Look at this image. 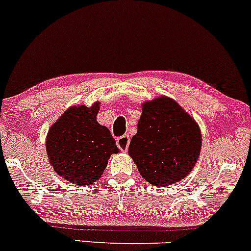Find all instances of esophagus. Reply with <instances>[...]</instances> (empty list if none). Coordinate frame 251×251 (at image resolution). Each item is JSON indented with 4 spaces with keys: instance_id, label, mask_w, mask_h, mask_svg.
I'll return each instance as SVG.
<instances>
[{
    "instance_id": "esophagus-1",
    "label": "esophagus",
    "mask_w": 251,
    "mask_h": 251,
    "mask_svg": "<svg viewBox=\"0 0 251 251\" xmlns=\"http://www.w3.org/2000/svg\"><path fill=\"white\" fill-rule=\"evenodd\" d=\"M129 142H131V140H129V135L125 134V135H123V137L118 138V139H117V146L120 150H122V151L126 152L128 150Z\"/></svg>"
}]
</instances>
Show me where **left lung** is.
Listing matches in <instances>:
<instances>
[{
    "mask_svg": "<svg viewBox=\"0 0 251 251\" xmlns=\"http://www.w3.org/2000/svg\"><path fill=\"white\" fill-rule=\"evenodd\" d=\"M201 149L200 126L174 99L162 96L143 103L128 154L144 179L154 186L177 183L195 168Z\"/></svg>",
    "mask_w": 251,
    "mask_h": 251,
    "instance_id": "8db88e82",
    "label": "left lung"
}]
</instances>
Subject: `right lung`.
I'll return each mask as SVG.
<instances>
[{
    "mask_svg": "<svg viewBox=\"0 0 251 251\" xmlns=\"http://www.w3.org/2000/svg\"><path fill=\"white\" fill-rule=\"evenodd\" d=\"M99 108V101L91 107L72 106L50 126L46 138L54 171L79 186L96 183L111 154L119 152L109 129L97 122Z\"/></svg>",
    "mask_w": 251,
    "mask_h": 251,
    "instance_id": "obj_1",
    "label": "right lung"
}]
</instances>
